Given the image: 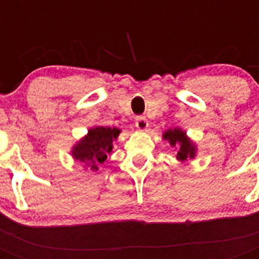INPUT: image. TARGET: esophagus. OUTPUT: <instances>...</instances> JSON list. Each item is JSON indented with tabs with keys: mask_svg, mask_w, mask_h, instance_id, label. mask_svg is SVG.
I'll return each mask as SVG.
<instances>
[{
	"mask_svg": "<svg viewBox=\"0 0 259 259\" xmlns=\"http://www.w3.org/2000/svg\"><path fill=\"white\" fill-rule=\"evenodd\" d=\"M136 126H137L138 130L144 132V130L148 129L149 123H148V119L145 117H137V119H136Z\"/></svg>",
	"mask_w": 259,
	"mask_h": 259,
	"instance_id": "34e87169",
	"label": "esophagus"
}]
</instances>
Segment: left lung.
<instances>
[{
    "instance_id": "1",
    "label": "left lung",
    "mask_w": 259,
    "mask_h": 259,
    "mask_svg": "<svg viewBox=\"0 0 259 259\" xmlns=\"http://www.w3.org/2000/svg\"><path fill=\"white\" fill-rule=\"evenodd\" d=\"M162 138L169 142L170 146L179 148L177 160H180L181 162L191 160V158H195V156H196V146L187 137L185 132H183L181 129L175 127V129L166 130L165 133L162 134Z\"/></svg>"
}]
</instances>
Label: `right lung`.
Instances as JSON below:
<instances>
[{
    "label": "right lung",
    "mask_w": 259,
    "mask_h": 259,
    "mask_svg": "<svg viewBox=\"0 0 259 259\" xmlns=\"http://www.w3.org/2000/svg\"><path fill=\"white\" fill-rule=\"evenodd\" d=\"M119 133L121 130L117 127L95 126L72 148V157L84 162L90 166V169L98 170V165L103 164L111 153L113 142L117 140Z\"/></svg>",
    "instance_id": "obj_1"
}]
</instances>
